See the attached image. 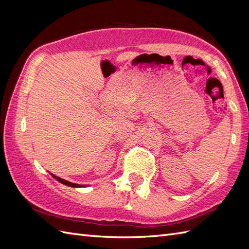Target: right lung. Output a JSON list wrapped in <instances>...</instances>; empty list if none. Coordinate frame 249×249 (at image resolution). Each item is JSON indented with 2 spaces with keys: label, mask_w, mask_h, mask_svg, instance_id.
<instances>
[{
  "label": "right lung",
  "mask_w": 249,
  "mask_h": 249,
  "mask_svg": "<svg viewBox=\"0 0 249 249\" xmlns=\"http://www.w3.org/2000/svg\"><path fill=\"white\" fill-rule=\"evenodd\" d=\"M53 177L57 179V181L63 183V184L67 185V186H71V187H81V186H82V185L75 184V183H71V182H68V181H65V179H63V178H57V177H55V176H53Z\"/></svg>",
  "instance_id": "add662e5"
}]
</instances>
